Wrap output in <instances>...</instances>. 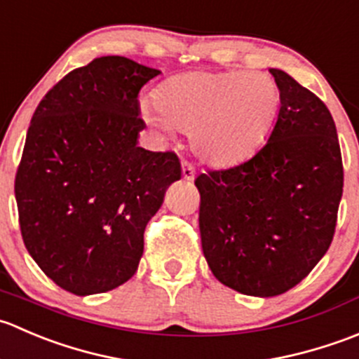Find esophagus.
<instances>
[{"mask_svg": "<svg viewBox=\"0 0 359 359\" xmlns=\"http://www.w3.org/2000/svg\"><path fill=\"white\" fill-rule=\"evenodd\" d=\"M181 176L187 181H191L195 178V169L191 168V164H188V162H183V164H181Z\"/></svg>", "mask_w": 359, "mask_h": 359, "instance_id": "obj_1", "label": "esophagus"}]
</instances>
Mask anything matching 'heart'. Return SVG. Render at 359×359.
<instances>
[{
  "mask_svg": "<svg viewBox=\"0 0 359 359\" xmlns=\"http://www.w3.org/2000/svg\"><path fill=\"white\" fill-rule=\"evenodd\" d=\"M154 102L141 106L148 126L164 136L172 129L190 133L202 161L233 165L250 158L271 133L279 88L260 71H191L162 81Z\"/></svg>",
  "mask_w": 359,
  "mask_h": 359,
  "instance_id": "heart-1",
  "label": "heart"
}]
</instances>
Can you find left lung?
Segmentation results:
<instances>
[{
	"instance_id": "left-lung-1",
	"label": "left lung",
	"mask_w": 359,
	"mask_h": 359,
	"mask_svg": "<svg viewBox=\"0 0 359 359\" xmlns=\"http://www.w3.org/2000/svg\"><path fill=\"white\" fill-rule=\"evenodd\" d=\"M278 118L250 161L195 180L205 262L222 285L251 297L297 286L332 244L344 169L325 102L283 69Z\"/></svg>"
}]
</instances>
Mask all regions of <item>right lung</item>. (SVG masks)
<instances>
[{
	"label": "right lung",
	"instance_id": "obj_1",
	"mask_svg": "<svg viewBox=\"0 0 359 359\" xmlns=\"http://www.w3.org/2000/svg\"><path fill=\"white\" fill-rule=\"evenodd\" d=\"M161 74L122 55L97 57L47 92L27 129L15 176L24 244L38 267L74 295L129 281L143 233L181 178L171 151L137 147L140 90Z\"/></svg>",
	"mask_w": 359,
	"mask_h": 359
}]
</instances>
